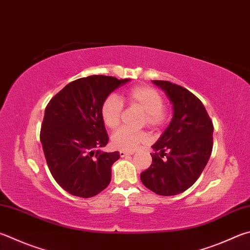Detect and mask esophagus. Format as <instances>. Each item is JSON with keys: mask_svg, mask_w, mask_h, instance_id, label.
Instances as JSON below:
<instances>
[{"mask_svg": "<svg viewBox=\"0 0 250 250\" xmlns=\"http://www.w3.org/2000/svg\"><path fill=\"white\" fill-rule=\"evenodd\" d=\"M133 154V152H125V151H120V156L121 157H125V156H128V155H132Z\"/></svg>", "mask_w": 250, "mask_h": 250, "instance_id": "esophagus-1", "label": "esophagus"}]
</instances>
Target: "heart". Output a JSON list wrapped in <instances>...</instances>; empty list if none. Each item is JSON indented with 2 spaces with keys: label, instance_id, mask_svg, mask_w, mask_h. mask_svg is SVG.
I'll use <instances>...</instances> for the list:
<instances>
[{
  "label": "heart",
  "instance_id": "b5f03b06",
  "mask_svg": "<svg viewBox=\"0 0 250 250\" xmlns=\"http://www.w3.org/2000/svg\"><path fill=\"white\" fill-rule=\"evenodd\" d=\"M122 98L130 106L139 107L144 111V122L151 128H158L166 120V111L163 108V97L161 94L149 86L140 85L130 88ZM124 104L119 96L111 94L103 102L101 115L104 124L109 129H116L120 124ZM148 140L143 131H133L125 128L119 129L112 134L111 143L122 151H133L141 143Z\"/></svg>",
  "mask_w": 250,
  "mask_h": 250
}]
</instances>
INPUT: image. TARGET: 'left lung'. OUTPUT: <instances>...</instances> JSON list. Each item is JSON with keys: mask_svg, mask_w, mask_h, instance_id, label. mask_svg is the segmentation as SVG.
I'll list each match as a JSON object with an SVG mask.
<instances>
[{"mask_svg": "<svg viewBox=\"0 0 250 250\" xmlns=\"http://www.w3.org/2000/svg\"><path fill=\"white\" fill-rule=\"evenodd\" d=\"M152 82L168 97L172 118L152 146V164L140 178L156 194L175 196L191 187L206 167L213 146V125L200 99L188 89L168 81Z\"/></svg>", "mask_w": 250, "mask_h": 250, "instance_id": "left-lung-1", "label": "left lung"}]
</instances>
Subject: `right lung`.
Listing matches in <instances>:
<instances>
[{"instance_id": "right-lung-1", "label": "right lung", "mask_w": 250, "mask_h": 250, "mask_svg": "<svg viewBox=\"0 0 250 250\" xmlns=\"http://www.w3.org/2000/svg\"><path fill=\"white\" fill-rule=\"evenodd\" d=\"M129 81L105 75L75 80L46 107L40 131L44 157L53 178L73 196L94 197L110 183L111 166L120 154L98 149L109 141L101 108Z\"/></svg>"}]
</instances>
